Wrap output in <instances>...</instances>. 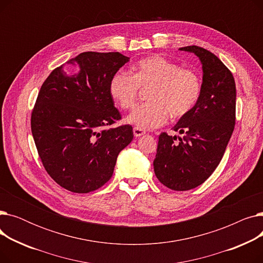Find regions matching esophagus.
I'll return each mask as SVG.
<instances>
[{
    "mask_svg": "<svg viewBox=\"0 0 263 263\" xmlns=\"http://www.w3.org/2000/svg\"><path fill=\"white\" fill-rule=\"evenodd\" d=\"M145 133H146V132H145L144 130L140 129V128H137V127H134V128H133V134H134L135 137L143 136V135H145Z\"/></svg>",
    "mask_w": 263,
    "mask_h": 263,
    "instance_id": "obj_1",
    "label": "esophagus"
}]
</instances>
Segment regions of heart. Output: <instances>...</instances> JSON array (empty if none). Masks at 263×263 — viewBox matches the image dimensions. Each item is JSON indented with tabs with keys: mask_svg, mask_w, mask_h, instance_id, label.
<instances>
[{
	"mask_svg": "<svg viewBox=\"0 0 263 263\" xmlns=\"http://www.w3.org/2000/svg\"><path fill=\"white\" fill-rule=\"evenodd\" d=\"M142 88H150V101L136 106L127 117L140 129H156L166 123L168 116L180 118L197 104L201 95V80L192 69L163 57L141 60L134 73L119 70L109 81V95L122 109L134 106Z\"/></svg>",
	"mask_w": 263,
	"mask_h": 263,
	"instance_id": "obj_1",
	"label": "heart"
}]
</instances>
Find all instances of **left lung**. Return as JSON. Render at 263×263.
I'll use <instances>...</instances> for the list:
<instances>
[{
	"label": "left lung",
	"mask_w": 263,
	"mask_h": 263,
	"mask_svg": "<svg viewBox=\"0 0 263 263\" xmlns=\"http://www.w3.org/2000/svg\"><path fill=\"white\" fill-rule=\"evenodd\" d=\"M179 50L200 60L201 95L173 128L183 136L160 134L154 168L165 186L187 191L203 183L224 156L236 123L237 91L232 73L216 55L197 46Z\"/></svg>",
	"instance_id": "8db88e82"
}]
</instances>
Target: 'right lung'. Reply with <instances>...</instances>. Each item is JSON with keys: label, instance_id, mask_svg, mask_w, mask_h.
I'll list each match as a JSON object with an SVG mask.
<instances>
[{"label": "right lung", "instance_id": "1", "mask_svg": "<svg viewBox=\"0 0 263 263\" xmlns=\"http://www.w3.org/2000/svg\"><path fill=\"white\" fill-rule=\"evenodd\" d=\"M130 58L119 52H83L63 65L41 86L31 129L44 167L53 180L73 193H89L113 175L120 151L133 140L132 127L108 128L121 119L109 95V81Z\"/></svg>", "mask_w": 263, "mask_h": 263}]
</instances>
